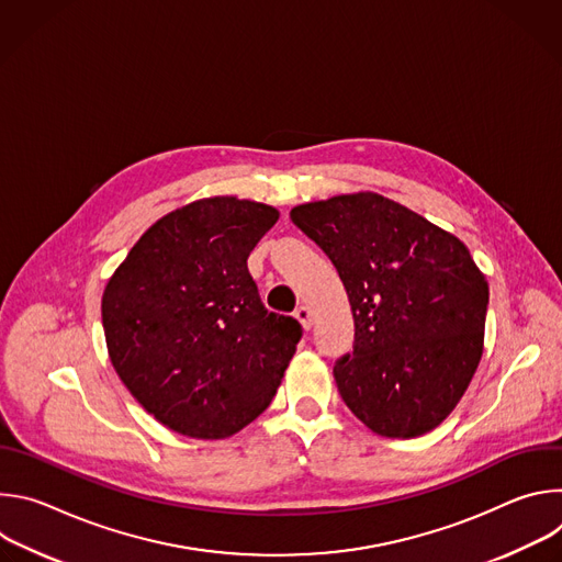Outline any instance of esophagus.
<instances>
[{"label": "esophagus", "instance_id": "esophagus-1", "mask_svg": "<svg viewBox=\"0 0 562 562\" xmlns=\"http://www.w3.org/2000/svg\"><path fill=\"white\" fill-rule=\"evenodd\" d=\"M295 317H297V323L302 325V329H304V331H308V329H311L313 319H311V311H308V306L300 304V306L295 308Z\"/></svg>", "mask_w": 562, "mask_h": 562}]
</instances>
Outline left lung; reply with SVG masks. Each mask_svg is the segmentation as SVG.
I'll return each instance as SVG.
<instances>
[{
	"label": "left lung",
	"mask_w": 562,
	"mask_h": 562,
	"mask_svg": "<svg viewBox=\"0 0 562 562\" xmlns=\"http://www.w3.org/2000/svg\"><path fill=\"white\" fill-rule=\"evenodd\" d=\"M334 262L353 313V351L334 378L371 431L416 438L460 403L485 340L490 284L460 239L378 193L291 209Z\"/></svg>",
	"instance_id": "left-lung-1"
}]
</instances>
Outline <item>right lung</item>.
<instances>
[{
  "mask_svg": "<svg viewBox=\"0 0 562 562\" xmlns=\"http://www.w3.org/2000/svg\"><path fill=\"white\" fill-rule=\"evenodd\" d=\"M280 213L217 195L157 220L102 295L111 362L169 429L220 440L254 423L282 382L302 327L265 308L249 254Z\"/></svg>",
  "mask_w": 562,
  "mask_h": 562,
  "instance_id": "obj_1",
  "label": "right lung"
}]
</instances>
